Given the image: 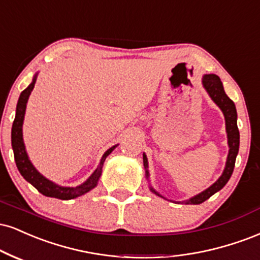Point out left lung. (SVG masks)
Returning a JSON list of instances; mask_svg holds the SVG:
<instances>
[{
    "instance_id": "obj_1",
    "label": "left lung",
    "mask_w": 260,
    "mask_h": 260,
    "mask_svg": "<svg viewBox=\"0 0 260 260\" xmlns=\"http://www.w3.org/2000/svg\"><path fill=\"white\" fill-rule=\"evenodd\" d=\"M202 86L206 89V92L208 93V95L211 96V99L217 104L218 108L220 109L223 112L224 118H225V129H226V137H228V146H229V154H228L226 162H225V167L221 176L218 178L217 180L212 184L211 186L207 187L206 190H203L202 192L198 193V195L192 196L186 201H183L185 205H200V203L205 202L206 200H208L212 195H214L215 192H218L219 190L223 189L225 184L228 183L230 179L231 174L234 172V167H235V161L236 156L239 154V148H240V132L239 128H237V112H236V106L234 104V102L225 93L223 83L219 77L214 74H206L202 77ZM143 164H144V170H145V178L146 180H149V162L148 157H146L145 152L143 154ZM150 181V180H149ZM149 189L151 190L155 195L160 196V198L167 200L161 193H158L151 185L149 186ZM179 203V202H178Z\"/></svg>"
}]
</instances>
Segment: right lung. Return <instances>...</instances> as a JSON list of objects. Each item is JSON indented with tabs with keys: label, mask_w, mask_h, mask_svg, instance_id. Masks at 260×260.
<instances>
[{
	"label": "right lung",
	"mask_w": 260,
	"mask_h": 260,
	"mask_svg": "<svg viewBox=\"0 0 260 260\" xmlns=\"http://www.w3.org/2000/svg\"><path fill=\"white\" fill-rule=\"evenodd\" d=\"M37 75H39V73L35 74L32 82L20 93L19 99H18L17 110H15V118L13 122V126H12V148H13L15 164H17L18 171L20 172V174L23 176L24 179L29 181L34 187H36L42 195L47 196V198H54L59 200L76 199L79 198V196H82L84 193L90 191V190L94 189V187L98 185L100 176H102L103 166H104L106 157L114 151V149L116 148L118 144L106 150L104 155L102 156V160H100L95 171L90 174L88 179L84 181V183L80 184V185L61 186L55 184L54 181L47 179L46 177H43L42 174L36 170L35 166L31 164L29 155H27L26 149H25V144L23 139V123L25 111H26V104L34 87H35Z\"/></svg>",
	"instance_id": "add662e5"
}]
</instances>
